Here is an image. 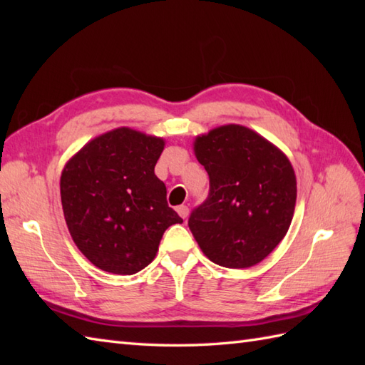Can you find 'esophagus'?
Instances as JSON below:
<instances>
[{"mask_svg":"<svg viewBox=\"0 0 365 365\" xmlns=\"http://www.w3.org/2000/svg\"><path fill=\"white\" fill-rule=\"evenodd\" d=\"M177 213L182 216V218L185 220V218H188V215H190V208L187 207V205H178L177 207Z\"/></svg>","mask_w":365,"mask_h":365,"instance_id":"esophagus-1","label":"esophagus"}]
</instances>
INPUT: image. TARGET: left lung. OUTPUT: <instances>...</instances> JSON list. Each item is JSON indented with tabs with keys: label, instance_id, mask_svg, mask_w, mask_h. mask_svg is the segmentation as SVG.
I'll list each match as a JSON object with an SVG mask.
<instances>
[{
	"label": "left lung",
	"instance_id": "left-lung-1",
	"mask_svg": "<svg viewBox=\"0 0 365 365\" xmlns=\"http://www.w3.org/2000/svg\"><path fill=\"white\" fill-rule=\"evenodd\" d=\"M210 191L191 212L188 226L216 265L250 268L282 242L297 202L289 158L255 131L222 125L195 141Z\"/></svg>",
	"mask_w": 365,
	"mask_h": 365
}]
</instances>
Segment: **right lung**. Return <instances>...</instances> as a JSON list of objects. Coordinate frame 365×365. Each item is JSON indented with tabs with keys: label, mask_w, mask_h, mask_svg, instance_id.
<instances>
[{
	"label": "right lung",
	"mask_w": 365,
	"mask_h": 365,
	"mask_svg": "<svg viewBox=\"0 0 365 365\" xmlns=\"http://www.w3.org/2000/svg\"><path fill=\"white\" fill-rule=\"evenodd\" d=\"M163 149L161 138L120 127L67 161L61 175L64 218L75 245L97 268L138 273L155 259L165 230L183 222L155 175Z\"/></svg>",
	"instance_id": "right-lung-1"
}]
</instances>
